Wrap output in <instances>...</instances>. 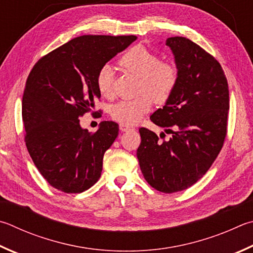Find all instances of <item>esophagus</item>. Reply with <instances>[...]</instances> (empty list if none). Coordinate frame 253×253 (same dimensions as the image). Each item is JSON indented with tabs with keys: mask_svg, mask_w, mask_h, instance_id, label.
<instances>
[{
	"mask_svg": "<svg viewBox=\"0 0 253 253\" xmlns=\"http://www.w3.org/2000/svg\"><path fill=\"white\" fill-rule=\"evenodd\" d=\"M119 128H121L122 131H129V130L135 129L134 127L129 126V125H126V124H121V125H119Z\"/></svg>",
	"mask_w": 253,
	"mask_h": 253,
	"instance_id": "obj_1",
	"label": "esophagus"
}]
</instances>
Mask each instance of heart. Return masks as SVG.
<instances>
[{
	"mask_svg": "<svg viewBox=\"0 0 253 253\" xmlns=\"http://www.w3.org/2000/svg\"><path fill=\"white\" fill-rule=\"evenodd\" d=\"M119 65L127 72L140 77L139 97L122 100L114 105L112 117L122 124L134 125L150 112L154 99L159 104L166 103L176 89L179 73L172 63L164 62L159 55L141 45L127 50L119 59ZM96 86L104 97L114 95V73L109 65L99 68Z\"/></svg>",
	"mask_w": 253,
	"mask_h": 253,
	"instance_id": "heart-1",
	"label": "heart"
}]
</instances>
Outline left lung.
<instances>
[{
	"mask_svg": "<svg viewBox=\"0 0 253 253\" xmlns=\"http://www.w3.org/2000/svg\"><path fill=\"white\" fill-rule=\"evenodd\" d=\"M174 55L179 80L176 89L151 122L172 134L160 140L139 128L137 149L140 170L156 190L172 194L203 178L221 150L227 136L229 88L220 63L189 39L166 40Z\"/></svg>",
	"mask_w": 253,
	"mask_h": 253,
	"instance_id": "obj_1",
	"label": "left lung"
}]
</instances>
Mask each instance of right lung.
Instances as JSON below:
<instances>
[{"instance_id":"obj_1","label":"right lung","mask_w":253,"mask_h":253,"mask_svg":"<svg viewBox=\"0 0 253 253\" xmlns=\"http://www.w3.org/2000/svg\"><path fill=\"white\" fill-rule=\"evenodd\" d=\"M136 39L79 36L32 68L22 100L24 140L36 168L56 189L80 194L102 174L104 154L118 136L119 126L103 122L97 131L89 132L81 127L80 118L100 98L96 86L99 68Z\"/></svg>"}]
</instances>
